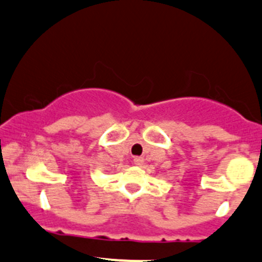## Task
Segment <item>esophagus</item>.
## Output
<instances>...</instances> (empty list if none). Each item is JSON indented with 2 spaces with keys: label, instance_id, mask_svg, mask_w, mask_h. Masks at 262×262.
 <instances>
[{
  "label": "esophagus",
  "instance_id": "1",
  "mask_svg": "<svg viewBox=\"0 0 262 262\" xmlns=\"http://www.w3.org/2000/svg\"><path fill=\"white\" fill-rule=\"evenodd\" d=\"M133 162H134V164H136V166L142 167L143 164H144V158H143V157H136V158L133 159Z\"/></svg>",
  "mask_w": 262,
  "mask_h": 262
}]
</instances>
